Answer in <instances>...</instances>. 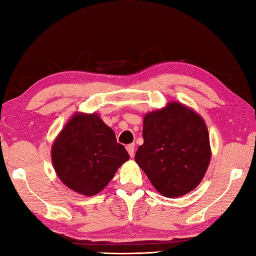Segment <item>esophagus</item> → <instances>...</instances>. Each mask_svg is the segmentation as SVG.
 Instances as JSON below:
<instances>
[{"mask_svg": "<svg viewBox=\"0 0 256 256\" xmlns=\"http://www.w3.org/2000/svg\"><path fill=\"white\" fill-rule=\"evenodd\" d=\"M127 151H128V153L130 155V158H132L134 156V144H129L127 146Z\"/></svg>", "mask_w": 256, "mask_h": 256, "instance_id": "esophagus-1", "label": "esophagus"}]
</instances>
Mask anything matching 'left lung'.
Wrapping results in <instances>:
<instances>
[{
  "mask_svg": "<svg viewBox=\"0 0 256 256\" xmlns=\"http://www.w3.org/2000/svg\"><path fill=\"white\" fill-rule=\"evenodd\" d=\"M134 160L158 193L179 198L200 184L210 162L208 130L200 114L179 102L148 112Z\"/></svg>",
  "mask_w": 256,
  "mask_h": 256,
  "instance_id": "obj_1",
  "label": "left lung"
}]
</instances>
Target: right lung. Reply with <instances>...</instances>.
I'll return each instance as SVG.
<instances>
[{"mask_svg":"<svg viewBox=\"0 0 256 256\" xmlns=\"http://www.w3.org/2000/svg\"><path fill=\"white\" fill-rule=\"evenodd\" d=\"M51 158L67 188L93 196L108 186L129 154L98 114L77 112L55 138Z\"/></svg>","mask_w":256,"mask_h":256,"instance_id":"right-lung-1","label":"right lung"}]
</instances>
